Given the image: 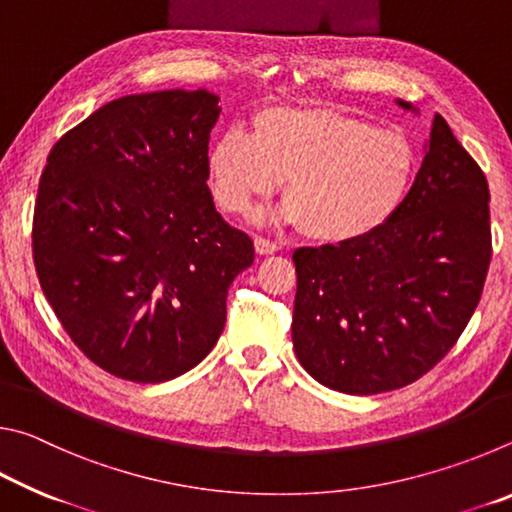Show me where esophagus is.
Returning a JSON list of instances; mask_svg holds the SVG:
<instances>
[{"label": "esophagus", "mask_w": 512, "mask_h": 512, "mask_svg": "<svg viewBox=\"0 0 512 512\" xmlns=\"http://www.w3.org/2000/svg\"><path fill=\"white\" fill-rule=\"evenodd\" d=\"M277 246L275 241H271V239H266V237H255V250H257V255H273V253H277Z\"/></svg>", "instance_id": "esophagus-1"}]
</instances>
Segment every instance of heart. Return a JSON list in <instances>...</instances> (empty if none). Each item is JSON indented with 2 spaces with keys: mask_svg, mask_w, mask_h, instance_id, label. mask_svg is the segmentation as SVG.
Segmentation results:
<instances>
[{
  "mask_svg": "<svg viewBox=\"0 0 512 512\" xmlns=\"http://www.w3.org/2000/svg\"><path fill=\"white\" fill-rule=\"evenodd\" d=\"M216 203L248 214L282 180L275 221L307 225L314 239L343 244L375 232L409 194L415 151L402 133L327 108H264L250 135L230 128L207 149Z\"/></svg>",
  "mask_w": 512,
  "mask_h": 512,
  "instance_id": "1",
  "label": "heart"
}]
</instances>
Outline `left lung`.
<instances>
[{
    "label": "left lung",
    "mask_w": 512,
    "mask_h": 512,
    "mask_svg": "<svg viewBox=\"0 0 512 512\" xmlns=\"http://www.w3.org/2000/svg\"><path fill=\"white\" fill-rule=\"evenodd\" d=\"M397 106L418 112L409 101ZM490 189L436 115L397 212L375 232L293 253V350L318 384L375 395L420 379L452 350L492 257Z\"/></svg>",
    "instance_id": "obj_1"
}]
</instances>
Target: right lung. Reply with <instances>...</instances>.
I'll return each instance as SVG.
<instances>
[{"label":"right lung","mask_w":512,"mask_h":512,"mask_svg":"<svg viewBox=\"0 0 512 512\" xmlns=\"http://www.w3.org/2000/svg\"><path fill=\"white\" fill-rule=\"evenodd\" d=\"M207 90L131 94L54 144L33 214V262L65 332L110 375L160 384L219 341L253 241L207 187L219 119Z\"/></svg>","instance_id":"1"}]
</instances>
